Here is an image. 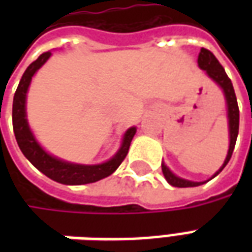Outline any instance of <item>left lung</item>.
Wrapping results in <instances>:
<instances>
[{
	"mask_svg": "<svg viewBox=\"0 0 252 252\" xmlns=\"http://www.w3.org/2000/svg\"><path fill=\"white\" fill-rule=\"evenodd\" d=\"M198 66H200L202 70H205L206 74H208L215 82H217V85H220V88L222 89V92L225 94V99H227L228 105L229 137H231V140H229V150H228L227 158L224 160V163H222V166L220 167V170L212 177V178H215V177L227 166V163L229 162V159L232 157L235 144H236V139H238L239 133L238 99H236V95H235V90H233L231 79L228 78V75L225 74V71H224V68H222V66L220 64V62L217 61L216 57H215L209 50L201 48L200 54H198ZM162 171H163L164 178L167 180V182H169L170 185L175 186V188H193V186H200L202 185V184H205V182H191V181L182 180L180 177H177V175L173 174L164 164H162Z\"/></svg>",
	"mask_w": 252,
	"mask_h": 252,
	"instance_id": "8db88e82",
	"label": "left lung"
}]
</instances>
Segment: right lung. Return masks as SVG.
<instances>
[{
	"instance_id": "1",
	"label": "right lung",
	"mask_w": 252,
	"mask_h": 252,
	"mask_svg": "<svg viewBox=\"0 0 252 252\" xmlns=\"http://www.w3.org/2000/svg\"><path fill=\"white\" fill-rule=\"evenodd\" d=\"M50 57H51L50 51L41 54L35 62L31 63L21 77L17 90L14 93L13 108H12L14 136H16L17 144H19L21 153L24 154L25 158L28 159L36 169L40 170L43 174L47 175L48 178L57 181L59 184H64V185L93 184V182H97L102 178L109 177L120 166L121 162L126 159L132 139L136 133V128L133 126V128H129L126 131L119 153L105 163L94 164V166L72 164L59 160V159L51 157L50 154H47L39 146V143L36 142L30 126H28L27 115H25V97H27V90H28V86H30L33 74L46 63V61Z\"/></svg>"
}]
</instances>
